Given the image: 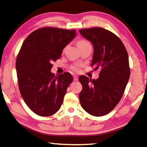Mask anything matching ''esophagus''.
I'll return each instance as SVG.
<instances>
[{"label":"esophagus","mask_w":147,"mask_h":147,"mask_svg":"<svg viewBox=\"0 0 147 147\" xmlns=\"http://www.w3.org/2000/svg\"><path fill=\"white\" fill-rule=\"evenodd\" d=\"M74 80L76 81H78V77L77 76H74Z\"/></svg>","instance_id":"esophagus-1"}]
</instances>
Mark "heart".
<instances>
[{
    "instance_id": "heart-1",
    "label": "heart",
    "mask_w": 147,
    "mask_h": 147,
    "mask_svg": "<svg viewBox=\"0 0 147 147\" xmlns=\"http://www.w3.org/2000/svg\"><path fill=\"white\" fill-rule=\"evenodd\" d=\"M90 45V44L89 43L88 41H87L86 40H84V39H81L78 42V46L79 48L82 47V46H86V45ZM83 66V64L76 63L71 67V69L75 72H79L81 71V68Z\"/></svg>"
}]
</instances>
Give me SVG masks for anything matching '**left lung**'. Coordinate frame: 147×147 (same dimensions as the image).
<instances>
[{"mask_svg":"<svg viewBox=\"0 0 147 147\" xmlns=\"http://www.w3.org/2000/svg\"><path fill=\"white\" fill-rule=\"evenodd\" d=\"M94 46L91 66L101 69L97 79L81 76L79 94L81 107L92 115L102 116L116 107L124 94L130 69L127 51L120 38L101 27L79 30Z\"/></svg>","mask_w":147,"mask_h":147,"instance_id":"left-lung-1","label":"left lung"}]
</instances>
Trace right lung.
<instances>
[{"label":"right lung","instance_id":"right-lung-1","mask_svg":"<svg viewBox=\"0 0 147 147\" xmlns=\"http://www.w3.org/2000/svg\"><path fill=\"white\" fill-rule=\"evenodd\" d=\"M76 30L53 27L36 30L24 40L18 53L16 70L20 93L35 114L52 115L60 109L73 77L68 72L55 76L53 61L76 37Z\"/></svg>","mask_w":147,"mask_h":147}]
</instances>
